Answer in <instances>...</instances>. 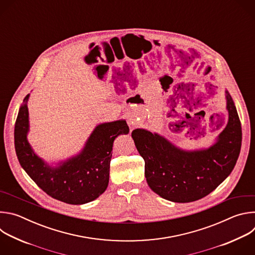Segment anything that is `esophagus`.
<instances>
[{
	"label": "esophagus",
	"instance_id": "esophagus-1",
	"mask_svg": "<svg viewBox=\"0 0 255 255\" xmlns=\"http://www.w3.org/2000/svg\"><path fill=\"white\" fill-rule=\"evenodd\" d=\"M127 122H128V125H129L130 129H133V128L136 126V123H135V120H134L133 117H129L128 120H127Z\"/></svg>",
	"mask_w": 255,
	"mask_h": 255
}]
</instances>
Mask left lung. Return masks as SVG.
Masks as SVG:
<instances>
[{
  "instance_id": "1",
  "label": "left lung",
  "mask_w": 255,
  "mask_h": 255,
  "mask_svg": "<svg viewBox=\"0 0 255 255\" xmlns=\"http://www.w3.org/2000/svg\"><path fill=\"white\" fill-rule=\"evenodd\" d=\"M228 122L208 148L185 150L158 133L138 128L132 138L145 161L149 188L174 203H190L212 193L228 177L238 159L242 131L235 104L225 91Z\"/></svg>"
}]
</instances>
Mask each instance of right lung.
Wrapping results in <instances>:
<instances>
[{"label": "right lung", "mask_w": 255, "mask_h": 255, "mask_svg": "<svg viewBox=\"0 0 255 255\" xmlns=\"http://www.w3.org/2000/svg\"><path fill=\"white\" fill-rule=\"evenodd\" d=\"M29 97L30 94L19 109L14 131L16 154L22 168L48 196L63 203L83 205L99 198L109 184L114 140L129 133L126 121L97 125L81 152L52 165L34 152L27 139Z\"/></svg>", "instance_id": "add662e5"}]
</instances>
